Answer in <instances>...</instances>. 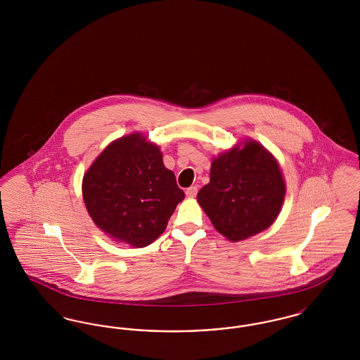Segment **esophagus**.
I'll return each instance as SVG.
<instances>
[{
    "instance_id": "obj_1",
    "label": "esophagus",
    "mask_w": 360,
    "mask_h": 360,
    "mask_svg": "<svg viewBox=\"0 0 360 360\" xmlns=\"http://www.w3.org/2000/svg\"><path fill=\"white\" fill-rule=\"evenodd\" d=\"M197 186H190V188H186V195H188V198H194L195 195H197Z\"/></svg>"
}]
</instances>
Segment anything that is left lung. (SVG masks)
Returning <instances> with one entry per match:
<instances>
[{"label": "left lung", "instance_id": "left-lung-1", "mask_svg": "<svg viewBox=\"0 0 360 360\" xmlns=\"http://www.w3.org/2000/svg\"><path fill=\"white\" fill-rule=\"evenodd\" d=\"M285 195L286 182L274 155L257 140L243 139L213 156L210 181L197 201L216 231L236 243L271 226Z\"/></svg>", "mask_w": 360, "mask_h": 360}]
</instances>
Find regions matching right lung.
Segmentation results:
<instances>
[{
	"instance_id": "right-lung-1",
	"label": "right lung",
	"mask_w": 360,
	"mask_h": 360,
	"mask_svg": "<svg viewBox=\"0 0 360 360\" xmlns=\"http://www.w3.org/2000/svg\"><path fill=\"white\" fill-rule=\"evenodd\" d=\"M86 210L103 233L143 248L166 229L185 193L163 165L159 146L141 132L109 143L82 179Z\"/></svg>"
}]
</instances>
